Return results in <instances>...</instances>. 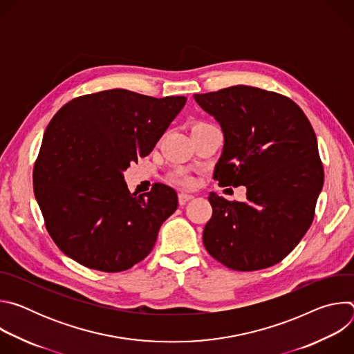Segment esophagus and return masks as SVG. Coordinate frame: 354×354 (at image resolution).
Instances as JSON below:
<instances>
[{
  "label": "esophagus",
  "instance_id": "1",
  "mask_svg": "<svg viewBox=\"0 0 354 354\" xmlns=\"http://www.w3.org/2000/svg\"><path fill=\"white\" fill-rule=\"evenodd\" d=\"M194 196L193 194H189V193H185V192H182V193H179L178 194V201H179V205L180 206H183V205H186L189 200H192Z\"/></svg>",
  "mask_w": 354,
  "mask_h": 354
}]
</instances>
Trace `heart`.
<instances>
[{"label":"heart","instance_id":"1","mask_svg":"<svg viewBox=\"0 0 354 354\" xmlns=\"http://www.w3.org/2000/svg\"><path fill=\"white\" fill-rule=\"evenodd\" d=\"M197 126H207V124L200 123V124H197ZM176 180H178L179 183H182V185H186V186H189V185L193 183L192 178L187 176V175H185V174H178V175H176Z\"/></svg>","mask_w":354,"mask_h":354}]
</instances>
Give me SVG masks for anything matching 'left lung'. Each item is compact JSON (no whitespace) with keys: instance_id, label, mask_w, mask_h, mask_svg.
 Wrapping results in <instances>:
<instances>
[{"instance_id":"8db88e82","label":"left lung","mask_w":354,"mask_h":354,"mask_svg":"<svg viewBox=\"0 0 354 354\" xmlns=\"http://www.w3.org/2000/svg\"><path fill=\"white\" fill-rule=\"evenodd\" d=\"M224 134L214 168L221 186H245V201L210 193L205 227L209 254L224 266L252 272L283 261L308 231L324 185L314 129L287 96L235 85L194 93Z\"/></svg>"}]
</instances>
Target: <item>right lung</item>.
<instances>
[{
  "instance_id": "right-lung-1",
  "label": "right lung",
  "mask_w": 354,
  "mask_h": 354,
  "mask_svg": "<svg viewBox=\"0 0 354 354\" xmlns=\"http://www.w3.org/2000/svg\"><path fill=\"white\" fill-rule=\"evenodd\" d=\"M185 96L109 89L75 97L48 123L33 168L46 228L73 261L123 272L153 250L176 210V192L156 183L130 193L123 172L147 157L183 109Z\"/></svg>"
}]
</instances>
